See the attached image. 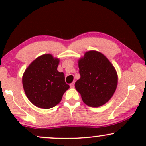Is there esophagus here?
Segmentation results:
<instances>
[{
  "instance_id": "obj_1",
  "label": "esophagus",
  "mask_w": 146,
  "mask_h": 146,
  "mask_svg": "<svg viewBox=\"0 0 146 146\" xmlns=\"http://www.w3.org/2000/svg\"><path fill=\"white\" fill-rule=\"evenodd\" d=\"M74 84H74V82L71 83V84H70V87H71V88H74Z\"/></svg>"
}]
</instances>
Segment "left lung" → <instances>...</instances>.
Segmentation results:
<instances>
[{"mask_svg":"<svg viewBox=\"0 0 146 146\" xmlns=\"http://www.w3.org/2000/svg\"><path fill=\"white\" fill-rule=\"evenodd\" d=\"M80 78L75 89L83 102L90 107H99L111 99L116 90L118 75L115 67L104 55L89 51L78 60Z\"/></svg>","mask_w":146,"mask_h":146,"instance_id":"8db88e82","label":"left lung"}]
</instances>
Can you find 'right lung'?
<instances>
[{
    "label": "right lung",
    "mask_w": 146,
    "mask_h": 146,
    "mask_svg": "<svg viewBox=\"0 0 146 146\" xmlns=\"http://www.w3.org/2000/svg\"><path fill=\"white\" fill-rule=\"evenodd\" d=\"M59 58L44 54L35 59L23 75L25 93L33 105L48 109L61 102L64 93L69 88L64 74L57 70Z\"/></svg>",
    "instance_id": "add662e5"
}]
</instances>
